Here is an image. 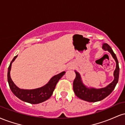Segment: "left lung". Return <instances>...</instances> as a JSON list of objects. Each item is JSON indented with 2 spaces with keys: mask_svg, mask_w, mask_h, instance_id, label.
Wrapping results in <instances>:
<instances>
[{
  "mask_svg": "<svg viewBox=\"0 0 125 125\" xmlns=\"http://www.w3.org/2000/svg\"><path fill=\"white\" fill-rule=\"evenodd\" d=\"M102 48L104 51H108L111 53L112 56L114 59L115 60L116 63V69L114 71V80L112 83L107 86L106 87L101 89L94 88H87L83 84L81 81V76L79 73L75 71L76 77L73 83V87L74 94L79 98L85 100V101L89 102H95L100 101L107 97L111 94L112 92L114 90L115 87L119 79V67L116 56L113 52V51L110 48V46L107 43L103 44Z\"/></svg>",
  "mask_w": 125,
  "mask_h": 125,
  "instance_id": "1",
  "label": "left lung"
}]
</instances>
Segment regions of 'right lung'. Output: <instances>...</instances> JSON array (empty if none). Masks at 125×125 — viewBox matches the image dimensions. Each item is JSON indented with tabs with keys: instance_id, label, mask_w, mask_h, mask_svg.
<instances>
[{
	"instance_id": "right-lung-1",
	"label": "right lung",
	"mask_w": 125,
	"mask_h": 125,
	"mask_svg": "<svg viewBox=\"0 0 125 125\" xmlns=\"http://www.w3.org/2000/svg\"><path fill=\"white\" fill-rule=\"evenodd\" d=\"M17 56L18 55L16 56L15 58L13 59L8 67V81L9 85L13 94L21 100L31 104H40L48 100L52 95L53 92L55 89L57 83L58 82L59 80L61 79V77L64 75L65 72H63L61 73L54 76L53 77H52L48 84L40 88L32 90L21 89L13 82L10 75V71L12 63L17 58Z\"/></svg>"
}]
</instances>
